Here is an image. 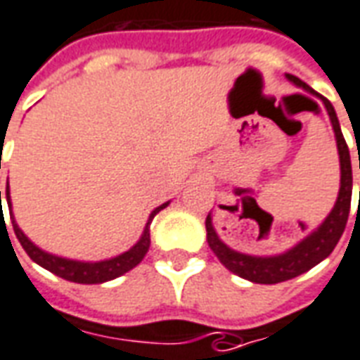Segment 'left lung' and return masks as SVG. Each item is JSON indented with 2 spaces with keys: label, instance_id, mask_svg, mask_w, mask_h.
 Instances as JSON below:
<instances>
[{
  "label": "left lung",
  "instance_id": "left-lung-1",
  "mask_svg": "<svg viewBox=\"0 0 360 360\" xmlns=\"http://www.w3.org/2000/svg\"><path fill=\"white\" fill-rule=\"evenodd\" d=\"M286 79L300 87L304 91H308L314 97H318L323 107L328 110L331 128L335 132V142H338V154H339V169H341V179H339V193L338 200L331 208V212L326 216V220L311 230L306 238L292 245L290 250L275 255H250V253H241V251L232 250L230 245H226L220 236L216 233L212 216L208 212L206 216V241L210 245V250L214 251V255L220 259L224 267L232 271L233 275L241 276L245 281L257 283V285H276L283 281H290L294 276L302 275L311 267H316L323 259L328 257L331 251L335 250L339 238L343 236V230L347 226L349 210H351V193H353V172H351V155L347 148L345 138L339 127L338 115L333 105L321 97L320 93H316L310 85L304 84L302 79H298L296 75L286 74ZM269 226L261 233H267Z\"/></svg>",
  "mask_w": 360,
  "mask_h": 360
}]
</instances>
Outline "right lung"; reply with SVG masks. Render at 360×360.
Segmentation results:
<instances>
[{
  "mask_svg": "<svg viewBox=\"0 0 360 360\" xmlns=\"http://www.w3.org/2000/svg\"><path fill=\"white\" fill-rule=\"evenodd\" d=\"M1 169V165H0ZM0 202H1V191H0ZM169 205L163 202L158 208L152 210V214L148 218V222L144 226V232L140 236V240L130 248L124 253H120L117 257L103 259V261H77V259H68V257H58L54 253H49V251L40 250L39 245H34L25 233L19 228V224L15 222L13 218V208H11V197H9V181H7V206H9V214H11V224H13L15 236L17 240L21 241L22 250L27 251V255L40 265L44 267L50 273H54L56 276H62L66 281H72V283H79V285H101V283H107V281H112L117 276L124 275L130 269H134L144 259V255L150 250V224L154 220V216L163 210L165 206ZM1 208V206H0Z\"/></svg>",
  "mask_w": 360,
  "mask_h": 360,
  "instance_id": "obj_1",
  "label": "right lung"
}]
</instances>
